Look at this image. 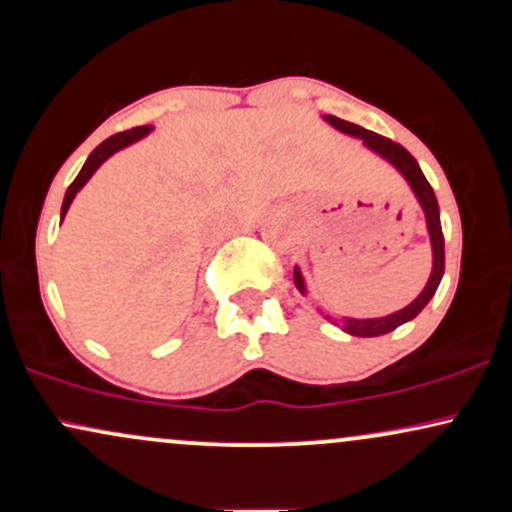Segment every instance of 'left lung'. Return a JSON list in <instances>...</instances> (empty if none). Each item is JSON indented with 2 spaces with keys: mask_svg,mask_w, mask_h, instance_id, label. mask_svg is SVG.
Here are the masks:
<instances>
[{
  "mask_svg": "<svg viewBox=\"0 0 512 512\" xmlns=\"http://www.w3.org/2000/svg\"><path fill=\"white\" fill-rule=\"evenodd\" d=\"M325 120L330 122L334 129H339V132L361 139L363 146H366L368 151H373L375 156H380L383 161L390 163V166L395 168L404 180H407L409 190L414 192L416 202H419L421 211H424L428 240H431L433 267H431V276H428L424 291H421L414 301H411L409 305H404L402 310H395V313L383 315V317H346V315H330V313L325 315L322 313V308H317L322 315L327 317V320L334 322L337 327H342V330L346 334H351V337H380V334L397 330V327L404 325V322L414 320V317L426 308L428 301L436 296L438 284H440V279H443V272H445V240H443V228H440L438 199H436V195H433V187L428 185L424 173H421L416 158L411 156L404 146L390 142V139L380 137V134L370 132V129L358 127V125H354V122L339 120V117H334V115H325ZM293 281H296V289L301 291L303 296H308V286H305L303 272L298 264L293 267Z\"/></svg>",
  "mask_w": 512,
  "mask_h": 512,
  "instance_id": "8db88e82",
  "label": "left lung"
}]
</instances>
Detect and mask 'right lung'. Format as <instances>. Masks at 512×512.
Listing matches in <instances>:
<instances>
[{
    "mask_svg": "<svg viewBox=\"0 0 512 512\" xmlns=\"http://www.w3.org/2000/svg\"><path fill=\"white\" fill-rule=\"evenodd\" d=\"M151 125H146V127H134V129H127V132H120V134H113V137H108L105 139L103 144H98L96 149L91 151V156L86 158V163H84V168L79 170V175H76V180L72 182V185H69V190H67V195H64V202H62V219L64 216H67V211H69V207H72V202H74V197H76V192L81 190V187L86 185L88 180H91V175L96 173L98 168L103 166L105 161H108L110 156L113 154H117V151H122V149H127V146H132L134 142H139V139H144L146 134L151 132Z\"/></svg>",
    "mask_w": 512,
    "mask_h": 512,
    "instance_id": "right-lung-1",
    "label": "right lung"
}]
</instances>
